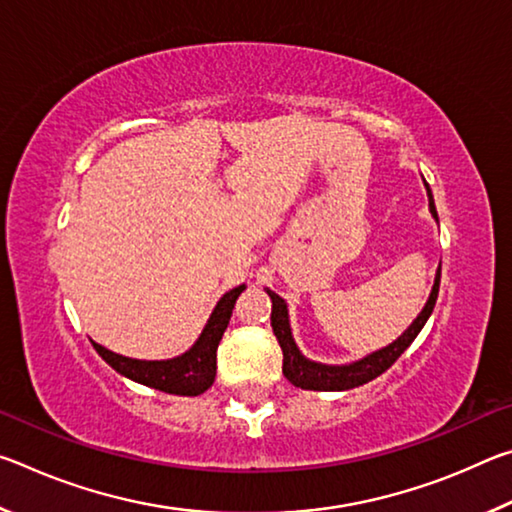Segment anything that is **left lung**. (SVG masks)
<instances>
[{
  "instance_id": "obj_1",
  "label": "left lung",
  "mask_w": 512,
  "mask_h": 512,
  "mask_svg": "<svg viewBox=\"0 0 512 512\" xmlns=\"http://www.w3.org/2000/svg\"><path fill=\"white\" fill-rule=\"evenodd\" d=\"M427 187V196H429V210L433 214V219L438 221V212L436 205H433V196L429 185ZM438 287H440V268L436 273V282H433L431 296L427 300V305L418 314V318L413 320L411 327L400 336V339L393 341L386 348H381L377 352L368 354L361 361L348 363V366H325V363H316L309 361L300 354L296 341L291 336V325H289V314H287V302H284L277 293L268 291L266 293L271 296L273 302V311H271V327L273 334L277 336V343H280L284 361H282V372L293 386L302 388V391H350V388H357L368 384L375 377H379L381 372H386L393 363L400 359V354L409 348V345L415 341V336L420 334V329L427 323V318L431 316L433 305H436L438 298Z\"/></svg>"
}]
</instances>
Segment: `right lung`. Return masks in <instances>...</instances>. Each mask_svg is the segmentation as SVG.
Masks as SVG:
<instances>
[{
	"instance_id": "add662e5",
	"label": "right lung",
	"mask_w": 512,
	"mask_h": 512,
	"mask_svg": "<svg viewBox=\"0 0 512 512\" xmlns=\"http://www.w3.org/2000/svg\"><path fill=\"white\" fill-rule=\"evenodd\" d=\"M244 289L246 284H239V287L228 291L216 302L212 316L203 327L198 341L185 354H180V357L164 361H140L121 357V354L110 352L108 348H103V345L94 341L92 345L108 366L115 368L119 375L137 381V384L151 386L155 391H164L169 395H201L214 384L216 348H219L221 336L230 323L239 293Z\"/></svg>"
}]
</instances>
